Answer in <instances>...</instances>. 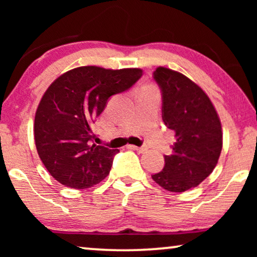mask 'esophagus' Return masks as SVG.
I'll use <instances>...</instances> for the list:
<instances>
[{
  "label": "esophagus",
  "instance_id": "34e87169",
  "mask_svg": "<svg viewBox=\"0 0 257 257\" xmlns=\"http://www.w3.org/2000/svg\"><path fill=\"white\" fill-rule=\"evenodd\" d=\"M130 147H131L132 150H135V151H137V152H139V153H145L146 151H147V146H140V147H137V146H133V145H130Z\"/></svg>",
  "mask_w": 257,
  "mask_h": 257
}]
</instances>
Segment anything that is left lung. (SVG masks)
I'll use <instances>...</instances> for the list:
<instances>
[{
  "label": "left lung",
  "instance_id": "left-lung-1",
  "mask_svg": "<svg viewBox=\"0 0 257 257\" xmlns=\"http://www.w3.org/2000/svg\"><path fill=\"white\" fill-rule=\"evenodd\" d=\"M153 78L161 91L163 120L177 142L152 179L166 191L181 193L201 184L215 168L222 150L221 122L208 96L182 73L159 66Z\"/></svg>",
  "mask_w": 257,
  "mask_h": 257
}]
</instances>
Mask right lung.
Listing matches in <instances>:
<instances>
[{"label": "right lung", "instance_id": "right-lung-1", "mask_svg": "<svg viewBox=\"0 0 257 257\" xmlns=\"http://www.w3.org/2000/svg\"><path fill=\"white\" fill-rule=\"evenodd\" d=\"M140 69L80 66L59 76L42 97L34 135L42 163L58 182L84 189L110 173L119 151L93 144L91 126L110 97L138 82Z\"/></svg>", "mask_w": 257, "mask_h": 257}]
</instances>
